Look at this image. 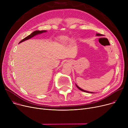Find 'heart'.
Masks as SVG:
<instances>
[{
    "instance_id": "1",
    "label": "heart",
    "mask_w": 128,
    "mask_h": 128,
    "mask_svg": "<svg viewBox=\"0 0 128 128\" xmlns=\"http://www.w3.org/2000/svg\"><path fill=\"white\" fill-rule=\"evenodd\" d=\"M58 44L60 46H66L68 45L70 42L71 44H74L76 42V40L75 38H72L70 39L68 36H60L58 40Z\"/></svg>"
}]
</instances>
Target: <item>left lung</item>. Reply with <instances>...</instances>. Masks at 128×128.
I'll return each instance as SVG.
<instances>
[{
    "instance_id": "obj_1",
    "label": "left lung",
    "mask_w": 128,
    "mask_h": 128,
    "mask_svg": "<svg viewBox=\"0 0 128 128\" xmlns=\"http://www.w3.org/2000/svg\"><path fill=\"white\" fill-rule=\"evenodd\" d=\"M96 36H103V35H102V34H96ZM76 86L77 87V88L80 90H81V91H84V92H87V93H94V92H89V91H86V90H83V89H81L80 88V87H79L76 84Z\"/></svg>"
}]
</instances>
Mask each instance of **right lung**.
<instances>
[{"label":"right lung","mask_w":128,"mask_h":128,"mask_svg":"<svg viewBox=\"0 0 128 128\" xmlns=\"http://www.w3.org/2000/svg\"><path fill=\"white\" fill-rule=\"evenodd\" d=\"M46 32V30H35L34 32H33L31 34H30V35H28V36H27L26 37L24 38L23 40H22L21 42H20L18 44H20V43H21V42H23L24 41H26V40H28V39L32 38V37H34V36H36L37 35L41 34L44 33V32Z\"/></svg>","instance_id":"1"}]
</instances>
